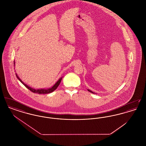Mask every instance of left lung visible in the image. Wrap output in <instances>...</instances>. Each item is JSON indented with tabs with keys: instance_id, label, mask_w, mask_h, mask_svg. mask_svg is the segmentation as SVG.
I'll use <instances>...</instances> for the list:
<instances>
[{
	"instance_id": "left-lung-1",
	"label": "left lung",
	"mask_w": 146,
	"mask_h": 146,
	"mask_svg": "<svg viewBox=\"0 0 146 146\" xmlns=\"http://www.w3.org/2000/svg\"><path fill=\"white\" fill-rule=\"evenodd\" d=\"M88 90L89 91V92H91V93H92V94H95V92H92V91H91L90 90H89V89H88Z\"/></svg>"
}]
</instances>
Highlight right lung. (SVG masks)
<instances>
[{
  "instance_id": "1",
  "label": "right lung",
  "mask_w": 146,
  "mask_h": 146,
  "mask_svg": "<svg viewBox=\"0 0 146 146\" xmlns=\"http://www.w3.org/2000/svg\"><path fill=\"white\" fill-rule=\"evenodd\" d=\"M14 66H15V61H14ZM16 77H17V78L23 84L27 89H28L30 91H31L32 92H34V93H37V94H49V93H51V92H53L56 89H57V88L58 86V85H60V84L61 83V80H62V77H61V78H60L59 79H58V80L56 83L55 84H54V85L52 86V87H51V88H48V89H34V88H31V87H30V86H29L28 85H27V84H26L24 83L22 80H21V79L18 76V75L17 74V73H16Z\"/></svg>"
}]
</instances>
